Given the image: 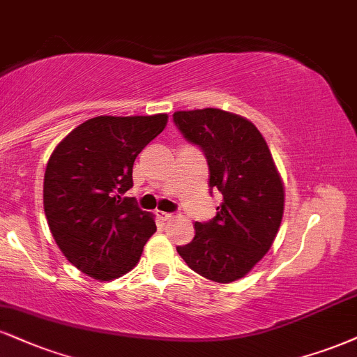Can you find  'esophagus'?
<instances>
[{
	"label": "esophagus",
	"mask_w": 357,
	"mask_h": 357,
	"mask_svg": "<svg viewBox=\"0 0 357 357\" xmlns=\"http://www.w3.org/2000/svg\"><path fill=\"white\" fill-rule=\"evenodd\" d=\"M156 216L160 218L161 221H169V220H173V218H174L173 214H171V213H162V211H158Z\"/></svg>",
	"instance_id": "obj_1"
}]
</instances>
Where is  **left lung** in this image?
<instances>
[{
  "instance_id": "8db88e82",
  "label": "left lung",
  "mask_w": 357,
  "mask_h": 357,
  "mask_svg": "<svg viewBox=\"0 0 357 357\" xmlns=\"http://www.w3.org/2000/svg\"><path fill=\"white\" fill-rule=\"evenodd\" d=\"M173 121L204 153L209 188L222 195L216 216L196 222L192 241L176 249L195 273L233 282L263 259L281 225L284 188L271 151L255 124L227 111H176Z\"/></svg>"
}]
</instances>
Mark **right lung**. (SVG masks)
Segmentation results:
<instances>
[{
	"label": "right lung",
	"instance_id": "1",
	"mask_svg": "<svg viewBox=\"0 0 357 357\" xmlns=\"http://www.w3.org/2000/svg\"><path fill=\"white\" fill-rule=\"evenodd\" d=\"M167 123L166 114L96 116L56 146L43 184L51 234L73 266L98 281L135 268L156 233L151 214L137 208L132 165Z\"/></svg>",
	"mask_w": 357,
	"mask_h": 357
}]
</instances>
